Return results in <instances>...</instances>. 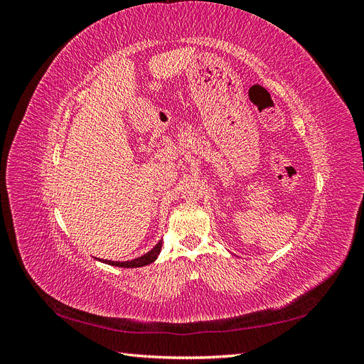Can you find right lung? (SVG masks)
Wrapping results in <instances>:
<instances>
[{
	"label": "right lung",
	"instance_id": "obj_1",
	"mask_svg": "<svg viewBox=\"0 0 364 364\" xmlns=\"http://www.w3.org/2000/svg\"><path fill=\"white\" fill-rule=\"evenodd\" d=\"M161 247H162V240H159L158 245L153 247L151 250H149L147 253H144V255H141V257L132 259V261H111V259H100V258H95V259H98L100 262H105V264H109V266L123 267V269L144 267V266H149V264H151L153 261H156L159 252H161Z\"/></svg>",
	"mask_w": 364,
	"mask_h": 364
}]
</instances>
